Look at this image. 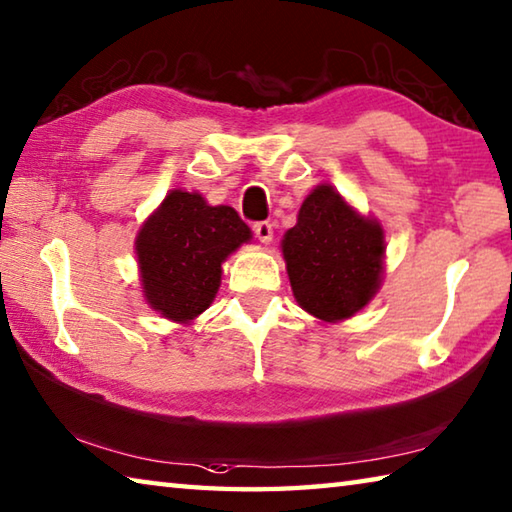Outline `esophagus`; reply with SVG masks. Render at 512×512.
Wrapping results in <instances>:
<instances>
[{
  "instance_id": "esophagus-1",
  "label": "esophagus",
  "mask_w": 512,
  "mask_h": 512,
  "mask_svg": "<svg viewBox=\"0 0 512 512\" xmlns=\"http://www.w3.org/2000/svg\"><path fill=\"white\" fill-rule=\"evenodd\" d=\"M255 230V237L262 241V244H271L273 241V226L268 224V221H259V224L253 226Z\"/></svg>"
}]
</instances>
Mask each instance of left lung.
Here are the masks:
<instances>
[{"mask_svg":"<svg viewBox=\"0 0 512 512\" xmlns=\"http://www.w3.org/2000/svg\"><path fill=\"white\" fill-rule=\"evenodd\" d=\"M385 230L329 183L306 194L282 255L295 302L327 324L349 320L374 300L385 273Z\"/></svg>","mask_w":512,"mask_h":512,"instance_id":"1","label":"left lung"}]
</instances>
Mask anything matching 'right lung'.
<instances>
[{
	"instance_id": "right-lung-1",
	"label": "right lung",
	"mask_w": 512,
	"mask_h": 512,
	"mask_svg": "<svg viewBox=\"0 0 512 512\" xmlns=\"http://www.w3.org/2000/svg\"><path fill=\"white\" fill-rule=\"evenodd\" d=\"M250 239L235 208L210 206L199 192L170 190L134 239L145 302L165 320L194 322L215 302L221 264Z\"/></svg>"
}]
</instances>
